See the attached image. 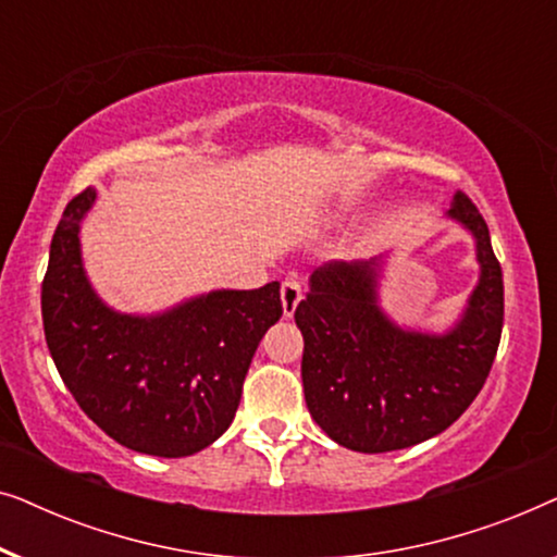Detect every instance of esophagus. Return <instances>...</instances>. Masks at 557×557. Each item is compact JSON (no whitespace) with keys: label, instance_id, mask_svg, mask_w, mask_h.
I'll use <instances>...</instances> for the list:
<instances>
[{"label":"esophagus","instance_id":"esophagus-1","mask_svg":"<svg viewBox=\"0 0 557 557\" xmlns=\"http://www.w3.org/2000/svg\"><path fill=\"white\" fill-rule=\"evenodd\" d=\"M304 296V288H301V281L288 276L281 281V304H284V317H294L296 307H299Z\"/></svg>","mask_w":557,"mask_h":557}]
</instances>
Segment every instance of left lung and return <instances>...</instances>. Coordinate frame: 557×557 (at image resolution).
Listing matches in <instances>:
<instances>
[{"mask_svg": "<svg viewBox=\"0 0 557 557\" xmlns=\"http://www.w3.org/2000/svg\"><path fill=\"white\" fill-rule=\"evenodd\" d=\"M448 218L474 235L479 284L444 334L403 330L380 309V261L324 263L311 273L294 314L304 334V398L339 446L385 454L421 444L446 431L484 387L505 322L502 265L467 195H454Z\"/></svg>", "mask_w": 557, "mask_h": 557, "instance_id": "left-lung-1", "label": "left lung"}]
</instances>
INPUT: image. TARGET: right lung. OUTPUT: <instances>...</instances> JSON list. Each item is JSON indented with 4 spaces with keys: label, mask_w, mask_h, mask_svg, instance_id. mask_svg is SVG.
Returning <instances> with one entry per match:
<instances>
[{
    "label": "right lung",
    "mask_w": 557,
    "mask_h": 557,
    "mask_svg": "<svg viewBox=\"0 0 557 557\" xmlns=\"http://www.w3.org/2000/svg\"><path fill=\"white\" fill-rule=\"evenodd\" d=\"M94 200L90 187L75 195L50 243L42 324L52 362L83 413L121 446L193 456L233 423L258 342L284 314L281 286L220 288L151 317L113 311L81 258Z\"/></svg>",
    "instance_id": "add662e5"
}]
</instances>
